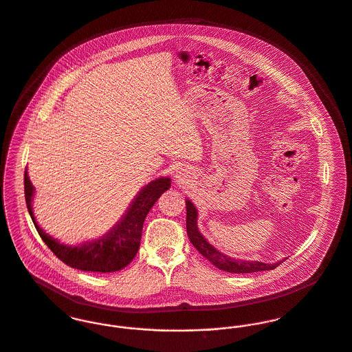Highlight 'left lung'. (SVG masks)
<instances>
[{
  "instance_id": "1",
  "label": "left lung",
  "mask_w": 352,
  "mask_h": 352,
  "mask_svg": "<svg viewBox=\"0 0 352 352\" xmlns=\"http://www.w3.org/2000/svg\"><path fill=\"white\" fill-rule=\"evenodd\" d=\"M197 216H198V213H197V209H195L193 202L190 199H186V230H188V236H189L192 244L197 248V251L204 258H206L212 265H214L217 269H220L223 272H227V273H256V272L273 270L282 263V261L275 262L273 265L258 262V261H241V259H234V258H231V256L220 252L198 231Z\"/></svg>"
}]
</instances>
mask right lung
Listing matches in <instances>:
<instances>
[{
    "label": "right lung",
    "instance_id": "1",
    "mask_svg": "<svg viewBox=\"0 0 352 352\" xmlns=\"http://www.w3.org/2000/svg\"><path fill=\"white\" fill-rule=\"evenodd\" d=\"M170 186L171 179L167 177L151 181L138 193L122 219L108 234L79 245H67L45 234L38 226L32 212L35 189L30 181L27 170L24 174L27 208L43 241L67 266L93 273H113L131 263L140 247L143 223L150 209L154 206L157 198L170 189Z\"/></svg>",
    "mask_w": 352,
    "mask_h": 352
}]
</instances>
